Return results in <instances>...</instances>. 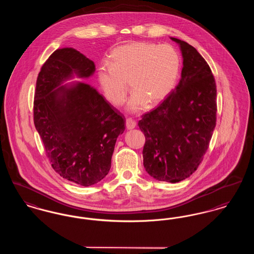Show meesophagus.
<instances>
[{
	"mask_svg": "<svg viewBox=\"0 0 254 254\" xmlns=\"http://www.w3.org/2000/svg\"><path fill=\"white\" fill-rule=\"evenodd\" d=\"M126 127H127V129H133V128H135V127H136V123L133 121L132 119H127V121H126Z\"/></svg>",
	"mask_w": 254,
	"mask_h": 254,
	"instance_id": "34e87169",
	"label": "esophagus"
}]
</instances>
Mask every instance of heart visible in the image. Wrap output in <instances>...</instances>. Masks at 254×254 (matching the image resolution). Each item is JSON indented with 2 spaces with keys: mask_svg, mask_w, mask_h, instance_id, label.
<instances>
[{
  "mask_svg": "<svg viewBox=\"0 0 254 254\" xmlns=\"http://www.w3.org/2000/svg\"><path fill=\"white\" fill-rule=\"evenodd\" d=\"M180 69V56L173 47L134 42L113 49L109 64L99 66L97 78L104 96L115 107L124 103L129 83L133 95L127 110L137 113L147 102L157 105L169 96Z\"/></svg>",
  "mask_w": 254,
  "mask_h": 254,
  "instance_id": "heart-1",
  "label": "heart"
}]
</instances>
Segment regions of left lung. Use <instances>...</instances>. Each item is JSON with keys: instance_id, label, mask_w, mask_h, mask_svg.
<instances>
[{"instance_id": "left-lung-1", "label": "left lung", "mask_w": 254, "mask_h": 254, "mask_svg": "<svg viewBox=\"0 0 254 254\" xmlns=\"http://www.w3.org/2000/svg\"><path fill=\"white\" fill-rule=\"evenodd\" d=\"M181 80L157 109L138 123L144 132L145 171L158 181L178 183L199 167L216 126V84L205 59L179 39Z\"/></svg>"}]
</instances>
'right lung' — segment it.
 Returning <instances> with one entry per match:
<instances>
[{"label": "right lung", "instance_id": "right-lung-1", "mask_svg": "<svg viewBox=\"0 0 254 254\" xmlns=\"http://www.w3.org/2000/svg\"><path fill=\"white\" fill-rule=\"evenodd\" d=\"M95 64L72 48L55 50L38 75L34 125L53 169L63 178L89 187L111 167L125 119L94 87L82 82L62 85L74 75L88 78Z\"/></svg>", "mask_w": 254, "mask_h": 254}]
</instances>
